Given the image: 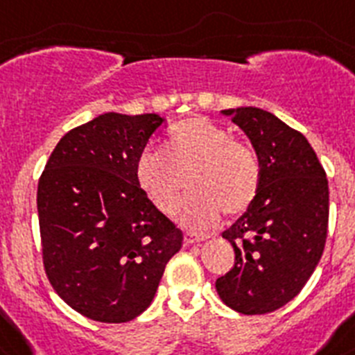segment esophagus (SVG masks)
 <instances>
[{"instance_id":"obj_1","label":"esophagus","mask_w":355,"mask_h":355,"mask_svg":"<svg viewBox=\"0 0 355 355\" xmlns=\"http://www.w3.org/2000/svg\"><path fill=\"white\" fill-rule=\"evenodd\" d=\"M205 239H209V236H207V234H198V232H186V236H184V243H186V245H195V243L205 241Z\"/></svg>"}]
</instances>
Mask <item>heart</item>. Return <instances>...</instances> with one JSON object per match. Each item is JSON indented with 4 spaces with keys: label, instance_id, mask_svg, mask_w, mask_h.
<instances>
[{
    "label": "heart",
    "instance_id": "obj_1",
    "mask_svg": "<svg viewBox=\"0 0 355 355\" xmlns=\"http://www.w3.org/2000/svg\"><path fill=\"white\" fill-rule=\"evenodd\" d=\"M193 191L178 209L187 227H209L221 212L241 214L261 186V164L248 144L234 141L229 130L203 118L175 125L166 150L146 146L135 164V178L160 212H171L182 191V175Z\"/></svg>",
    "mask_w": 355,
    "mask_h": 355
}]
</instances>
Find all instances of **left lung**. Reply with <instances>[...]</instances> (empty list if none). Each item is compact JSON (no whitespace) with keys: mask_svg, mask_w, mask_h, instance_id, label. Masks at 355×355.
<instances>
[{"mask_svg":"<svg viewBox=\"0 0 355 355\" xmlns=\"http://www.w3.org/2000/svg\"><path fill=\"white\" fill-rule=\"evenodd\" d=\"M246 134L261 186L245 214L223 232L236 261L216 280L221 300L241 314L286 306L318 266L329 227V182L300 132L257 107L221 110Z\"/></svg>","mask_w":355,"mask_h":355,"instance_id":"8db88e82","label":"left lung"}]
</instances>
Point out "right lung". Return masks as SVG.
<instances>
[{
    "instance_id": "add662e5",
    "label": "right lung",
    "mask_w": 355,
    "mask_h": 355,
    "mask_svg": "<svg viewBox=\"0 0 355 355\" xmlns=\"http://www.w3.org/2000/svg\"><path fill=\"white\" fill-rule=\"evenodd\" d=\"M162 123L159 114H101L58 141L39 178L46 275L67 306L96 322L146 311L184 241L135 178Z\"/></svg>"
}]
</instances>
